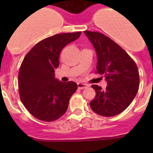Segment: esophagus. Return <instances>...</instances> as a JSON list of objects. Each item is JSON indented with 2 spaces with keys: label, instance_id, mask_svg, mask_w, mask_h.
Segmentation results:
<instances>
[{
  "label": "esophagus",
  "instance_id": "1",
  "mask_svg": "<svg viewBox=\"0 0 153 153\" xmlns=\"http://www.w3.org/2000/svg\"><path fill=\"white\" fill-rule=\"evenodd\" d=\"M78 89H85V88L88 87V85L85 84H82V83H78Z\"/></svg>",
  "mask_w": 153,
  "mask_h": 153
}]
</instances>
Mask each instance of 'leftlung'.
Listing matches in <instances>:
<instances>
[{
    "label": "left lung",
    "instance_id": "8db88e82",
    "mask_svg": "<svg viewBox=\"0 0 153 153\" xmlns=\"http://www.w3.org/2000/svg\"><path fill=\"white\" fill-rule=\"evenodd\" d=\"M84 34L96 52V72L107 82L105 90L92 85L96 95L90 101L91 109L101 116H115L129 106L138 92V67L126 51L104 34L90 31Z\"/></svg>",
    "mask_w": 153,
    "mask_h": 153
}]
</instances>
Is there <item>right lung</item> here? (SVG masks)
<instances>
[{
    "label": "right lung",
    "instance_id": "right-lung-1",
    "mask_svg": "<svg viewBox=\"0 0 153 153\" xmlns=\"http://www.w3.org/2000/svg\"><path fill=\"white\" fill-rule=\"evenodd\" d=\"M81 32L57 34L34 46L24 58L18 73L21 100L38 119L53 121L67 110L71 96L78 89L73 81H59L55 69L59 55L68 44L78 39Z\"/></svg>",
    "mask_w": 153,
    "mask_h": 153
}]
</instances>
